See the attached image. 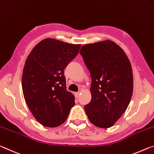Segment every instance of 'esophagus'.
Segmentation results:
<instances>
[{
    "instance_id": "34e87169",
    "label": "esophagus",
    "mask_w": 154,
    "mask_h": 154,
    "mask_svg": "<svg viewBox=\"0 0 154 154\" xmlns=\"http://www.w3.org/2000/svg\"><path fill=\"white\" fill-rule=\"evenodd\" d=\"M74 95H75V97L78 98L79 97V95H80V92H75L74 93Z\"/></svg>"
}]
</instances>
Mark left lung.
<instances>
[{"mask_svg":"<svg viewBox=\"0 0 154 154\" xmlns=\"http://www.w3.org/2000/svg\"><path fill=\"white\" fill-rule=\"evenodd\" d=\"M91 78V100L85 110L93 124L112 126L130 104L133 92L132 67L127 55L113 42L83 46L80 50Z\"/></svg>","mask_w":154,"mask_h":154,"instance_id":"obj_1","label":"left lung"}]
</instances>
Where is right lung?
Masks as SVG:
<instances>
[{
    "label": "right lung",
    "instance_id": "1",
    "mask_svg": "<svg viewBox=\"0 0 154 154\" xmlns=\"http://www.w3.org/2000/svg\"><path fill=\"white\" fill-rule=\"evenodd\" d=\"M80 46L48 38L38 43L27 57L22 91L32 115L44 126L63 123L75 104L74 95L66 89L64 69Z\"/></svg>",
    "mask_w": 154,
    "mask_h": 154
}]
</instances>
